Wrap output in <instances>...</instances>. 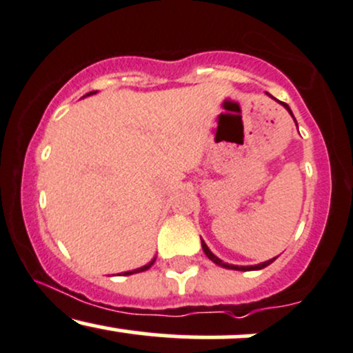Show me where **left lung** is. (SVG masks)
<instances>
[{"instance_id":"8db88e82","label":"left lung","mask_w":353,"mask_h":353,"mask_svg":"<svg viewBox=\"0 0 353 353\" xmlns=\"http://www.w3.org/2000/svg\"><path fill=\"white\" fill-rule=\"evenodd\" d=\"M283 105L285 107V109L289 110V114L292 115V112H291V109H289L288 103H284V102H283ZM294 120H296V119H294ZM201 246H203V251H205V254L208 256V258H210L211 261H213L214 264H218V266H223V268H226V269H236V271H256V269H263V268H266V266H269V264L274 263V261H276V258H274V259H269V261H266V263H261V264H258V266H233V264H226V263H223V261L219 259V258H216V256H214L213 252H211V251L208 250V246H206V244H205V241H203V239H201Z\"/></svg>"}]
</instances>
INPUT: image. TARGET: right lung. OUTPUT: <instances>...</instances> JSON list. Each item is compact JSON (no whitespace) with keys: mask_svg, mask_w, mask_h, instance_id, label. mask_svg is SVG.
Returning a JSON list of instances; mask_svg holds the SVG:
<instances>
[{"mask_svg":"<svg viewBox=\"0 0 353 353\" xmlns=\"http://www.w3.org/2000/svg\"><path fill=\"white\" fill-rule=\"evenodd\" d=\"M90 94H94V92H89L87 95H90ZM155 263V259L152 261V263H148L147 266H143V268H139V269H135V271H128V272H123V276H128V274H135V272H142V271H147L148 268H152V264Z\"/></svg>","mask_w":353,"mask_h":353,"instance_id":"add662e5","label":"right lung"}]
</instances>
